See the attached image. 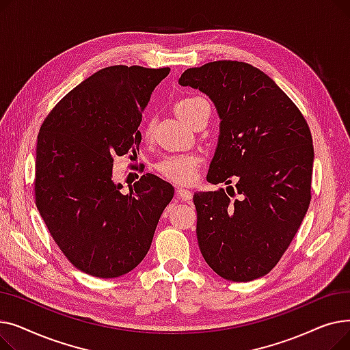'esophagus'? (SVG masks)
<instances>
[{
  "label": "esophagus",
  "instance_id": "34e87169",
  "mask_svg": "<svg viewBox=\"0 0 350 350\" xmlns=\"http://www.w3.org/2000/svg\"><path fill=\"white\" fill-rule=\"evenodd\" d=\"M177 198L181 201H190L193 198V193L186 189H177Z\"/></svg>",
  "mask_w": 350,
  "mask_h": 350
}]
</instances>
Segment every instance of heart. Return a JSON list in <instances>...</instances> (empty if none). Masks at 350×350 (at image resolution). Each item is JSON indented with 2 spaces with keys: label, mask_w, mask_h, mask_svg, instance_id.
<instances>
[{
  "label": "heart",
  "mask_w": 350,
  "mask_h": 350,
  "mask_svg": "<svg viewBox=\"0 0 350 350\" xmlns=\"http://www.w3.org/2000/svg\"><path fill=\"white\" fill-rule=\"evenodd\" d=\"M203 98L198 96H190V98H183L176 103V112L177 115L185 119L191 112L194 105H197ZM147 135L150 132V126L147 127ZM200 159L197 154L193 153H178L172 154L163 159L157 163V170L159 173L165 177L167 180L176 183V185H190V183L196 178L197 167H198Z\"/></svg>",
  "instance_id": "obj_1"
}]
</instances>
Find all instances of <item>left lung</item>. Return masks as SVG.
Segmentation results:
<instances>
[{"mask_svg": "<svg viewBox=\"0 0 350 350\" xmlns=\"http://www.w3.org/2000/svg\"><path fill=\"white\" fill-rule=\"evenodd\" d=\"M181 86L206 94L219 118L207 181L194 193L201 254L219 277L248 282L267 275L298 232L310 203L314 146L285 92L258 68L215 61L183 72ZM236 183L238 199L230 181Z\"/></svg>", "mask_w": 350, "mask_h": 350, "instance_id": "8db88e82", "label": "left lung"}]
</instances>
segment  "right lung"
<instances>
[{"instance_id":"1","label":"right lung","mask_w":350,"mask_h":350,"mask_svg":"<svg viewBox=\"0 0 350 350\" xmlns=\"http://www.w3.org/2000/svg\"><path fill=\"white\" fill-rule=\"evenodd\" d=\"M170 68L107 66L73 88L44 120L35 160V203L53 241L85 273L118 278L149 251L170 183L143 174L123 194L113 157L139 152L137 127Z\"/></svg>"}]
</instances>
